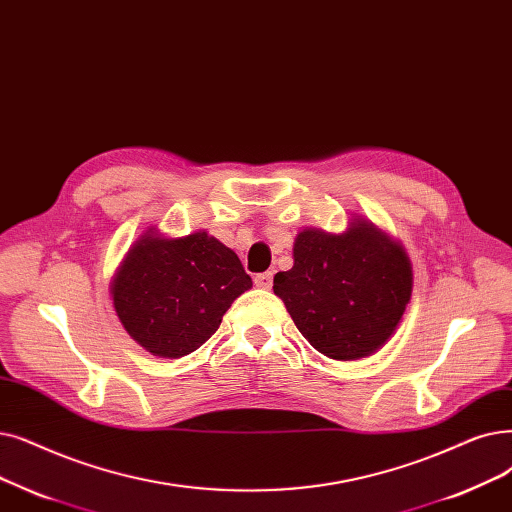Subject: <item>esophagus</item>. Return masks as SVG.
Returning <instances> with one entry per match:
<instances>
[{
  "label": "esophagus",
  "mask_w": 512,
  "mask_h": 512,
  "mask_svg": "<svg viewBox=\"0 0 512 512\" xmlns=\"http://www.w3.org/2000/svg\"><path fill=\"white\" fill-rule=\"evenodd\" d=\"M272 280H274V274H272V272H263V274H257V276L253 278L255 286H257V288H265V291H268V288H272Z\"/></svg>",
  "instance_id": "esophagus-1"
}]
</instances>
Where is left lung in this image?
<instances>
[{"label":"left lung","mask_w":512,"mask_h":512,"mask_svg":"<svg viewBox=\"0 0 512 512\" xmlns=\"http://www.w3.org/2000/svg\"><path fill=\"white\" fill-rule=\"evenodd\" d=\"M293 259L291 270L274 276V293L311 347L349 362L391 339L412 295L402 244L358 217L343 234L305 228Z\"/></svg>","instance_id":"1"}]
</instances>
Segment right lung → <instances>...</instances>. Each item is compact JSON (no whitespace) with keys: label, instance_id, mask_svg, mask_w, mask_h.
<instances>
[{"label":"right lung","instance_id":"obj_1","mask_svg":"<svg viewBox=\"0 0 512 512\" xmlns=\"http://www.w3.org/2000/svg\"><path fill=\"white\" fill-rule=\"evenodd\" d=\"M253 286L240 259L207 232L165 238L148 230L127 251L110 284L123 328L159 358L201 347Z\"/></svg>","mask_w":512,"mask_h":512}]
</instances>
